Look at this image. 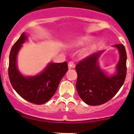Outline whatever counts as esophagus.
<instances>
[{"instance_id": "obj_1", "label": "esophagus", "mask_w": 134, "mask_h": 134, "mask_svg": "<svg viewBox=\"0 0 134 134\" xmlns=\"http://www.w3.org/2000/svg\"><path fill=\"white\" fill-rule=\"evenodd\" d=\"M75 67V65H74V63L73 62H68V68H73Z\"/></svg>"}]
</instances>
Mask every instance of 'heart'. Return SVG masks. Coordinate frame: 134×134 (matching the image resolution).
I'll list each match as a JSON object with an SVG mask.
<instances>
[{
  "label": "heart",
  "mask_w": 134,
  "mask_h": 134,
  "mask_svg": "<svg viewBox=\"0 0 134 134\" xmlns=\"http://www.w3.org/2000/svg\"><path fill=\"white\" fill-rule=\"evenodd\" d=\"M85 40H84V39H81V40H76V41H73L72 43H71V45H72V46H74V47H78V46H81V45L83 44V43H85ZM94 48V45H91V46H89L88 47H87L86 49H84V51L82 52V55H83L84 56H86V55H88V54H90L92 52H93Z\"/></svg>",
  "instance_id": "1"
}]
</instances>
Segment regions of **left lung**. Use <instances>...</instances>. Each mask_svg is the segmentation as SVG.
<instances>
[{"label": "left lung", "mask_w": 134, "mask_h": 134, "mask_svg": "<svg viewBox=\"0 0 134 134\" xmlns=\"http://www.w3.org/2000/svg\"><path fill=\"white\" fill-rule=\"evenodd\" d=\"M119 54L113 75L107 76L98 64L103 51L90 55L76 66L78 78L76 88L78 94L85 103L100 105L107 103L117 94L122 86L126 76L127 54L123 44L115 45Z\"/></svg>", "instance_id": "left-lung-1"}]
</instances>
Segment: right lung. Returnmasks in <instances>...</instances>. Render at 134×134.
I'll return each instance as SVG.
<instances>
[{
  "label": "right lung",
  "mask_w": 134,
  "mask_h": 134,
  "mask_svg": "<svg viewBox=\"0 0 134 134\" xmlns=\"http://www.w3.org/2000/svg\"><path fill=\"white\" fill-rule=\"evenodd\" d=\"M27 40L25 33L12 47L9 55V77L10 84L21 97L32 103L41 105L52 97L60 80L68 71V64L49 63L40 74L25 76L16 66V58L22 44Z\"/></svg>",
  "instance_id": "right-lung-1"
}]
</instances>
